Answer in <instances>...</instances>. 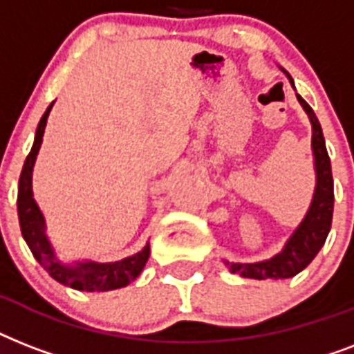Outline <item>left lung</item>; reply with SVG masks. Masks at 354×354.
<instances>
[{"instance_id":"8db88e82","label":"left lung","mask_w":354,"mask_h":354,"mask_svg":"<svg viewBox=\"0 0 354 354\" xmlns=\"http://www.w3.org/2000/svg\"><path fill=\"white\" fill-rule=\"evenodd\" d=\"M286 77L290 79L288 73ZM290 82L294 80L290 79ZM296 97L313 124V154L314 169H316V189H314L313 202H310V207H308L301 224L296 227V232L292 233L285 248L277 255L261 261V263H227L224 261L232 274H239L242 277H250V279L294 277L313 263V259L318 255L330 232L333 207H335V185H333L330 160L327 149H325L324 132H322V127H319V121L313 108L308 106L301 95L296 93Z\"/></svg>"}]
</instances>
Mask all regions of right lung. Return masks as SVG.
Returning a JSON list of instances; mask_svg holds the SVG:
<instances>
[{"label": "right lung", "instance_id": "right-lung-1", "mask_svg": "<svg viewBox=\"0 0 354 354\" xmlns=\"http://www.w3.org/2000/svg\"><path fill=\"white\" fill-rule=\"evenodd\" d=\"M53 104L55 102L49 104V108L41 115L40 122H38L35 143H32V149H30L29 156H27V160L24 163V169H21V174H19L18 216L21 235H24L25 242L30 248L36 261L60 285L71 286L75 290L82 292H108L122 288V286L130 285L141 274V270L145 268L150 255L149 244L132 257L121 259V261H115V263L86 261V263L66 264L58 261L51 242L46 235V221H44V215H41L36 200L32 198V167H35L36 156H38V150H40L44 130H46L47 118H49Z\"/></svg>", "mask_w": 354, "mask_h": 354}]
</instances>
